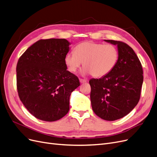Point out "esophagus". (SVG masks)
Masks as SVG:
<instances>
[{
	"label": "esophagus",
	"mask_w": 157,
	"mask_h": 157,
	"mask_svg": "<svg viewBox=\"0 0 157 157\" xmlns=\"http://www.w3.org/2000/svg\"><path fill=\"white\" fill-rule=\"evenodd\" d=\"M79 82H80V83H83L87 82V80H86V79H82V78H80V79H79Z\"/></svg>",
	"instance_id": "1"
}]
</instances>
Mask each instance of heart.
Returning <instances> with one entry per match:
<instances>
[{
  "mask_svg": "<svg viewBox=\"0 0 157 157\" xmlns=\"http://www.w3.org/2000/svg\"><path fill=\"white\" fill-rule=\"evenodd\" d=\"M74 53L65 55L64 63L70 72L74 73L83 64L82 72L93 77L101 78L115 68L119 60V51L113 44L85 41L77 44Z\"/></svg>",
  "mask_w": 157,
  "mask_h": 157,
  "instance_id": "obj_1",
  "label": "heart"
}]
</instances>
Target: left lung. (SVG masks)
<instances>
[{
    "label": "left lung",
    "mask_w": 157,
    "mask_h": 157,
    "mask_svg": "<svg viewBox=\"0 0 157 157\" xmlns=\"http://www.w3.org/2000/svg\"><path fill=\"white\" fill-rule=\"evenodd\" d=\"M117 45L119 60L108 74L91 79L90 101L94 113L106 121L124 117L138 103L144 75L142 66L132 48L121 41L105 40Z\"/></svg>",
    "instance_id": "left-lung-1"
}]
</instances>
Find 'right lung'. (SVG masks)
Masks as SVG:
<instances>
[{
    "label": "right lung",
    "instance_id": "1",
    "mask_svg": "<svg viewBox=\"0 0 157 157\" xmlns=\"http://www.w3.org/2000/svg\"><path fill=\"white\" fill-rule=\"evenodd\" d=\"M70 43L65 39L40 40L19 57L16 67L19 97L35 117L48 122L67 114L70 96L80 83L67 70L64 57Z\"/></svg>",
    "mask_w": 157,
    "mask_h": 157
}]
</instances>
